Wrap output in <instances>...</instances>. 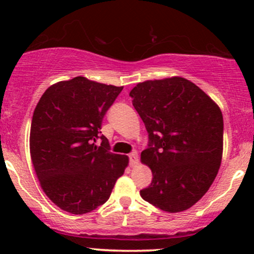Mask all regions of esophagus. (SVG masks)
<instances>
[{
	"label": "esophagus",
	"mask_w": 254,
	"mask_h": 254,
	"mask_svg": "<svg viewBox=\"0 0 254 254\" xmlns=\"http://www.w3.org/2000/svg\"><path fill=\"white\" fill-rule=\"evenodd\" d=\"M137 161H138V154H137L136 150H133L132 153L129 154V162L131 166H135Z\"/></svg>",
	"instance_id": "obj_1"
}]
</instances>
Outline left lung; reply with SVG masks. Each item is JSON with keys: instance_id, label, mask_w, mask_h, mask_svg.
Segmentation results:
<instances>
[{"instance_id": "1", "label": "left lung", "mask_w": 254, "mask_h": 254, "mask_svg": "<svg viewBox=\"0 0 254 254\" xmlns=\"http://www.w3.org/2000/svg\"><path fill=\"white\" fill-rule=\"evenodd\" d=\"M145 125L141 160L153 180L141 197L167 212L191 208L209 190L222 159L223 117L199 87L183 77L145 81L130 92Z\"/></svg>"}]
</instances>
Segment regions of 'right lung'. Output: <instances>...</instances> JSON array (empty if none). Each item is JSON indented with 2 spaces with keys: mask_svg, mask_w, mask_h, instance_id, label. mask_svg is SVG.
I'll list each match as a JSON object with an SVG mask.
<instances>
[{
  "mask_svg": "<svg viewBox=\"0 0 254 254\" xmlns=\"http://www.w3.org/2000/svg\"><path fill=\"white\" fill-rule=\"evenodd\" d=\"M122 90L77 76L49 87L34 110L32 162L43 191L64 211L82 215L103 205L124 173L129 159L111 153L100 131Z\"/></svg>",
  "mask_w": 254,
  "mask_h": 254,
  "instance_id": "1",
  "label": "right lung"
}]
</instances>
